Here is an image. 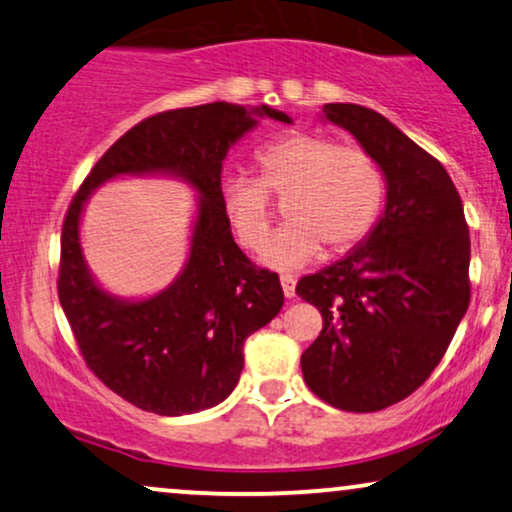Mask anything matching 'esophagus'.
Returning <instances> with one entry per match:
<instances>
[{"mask_svg":"<svg viewBox=\"0 0 512 512\" xmlns=\"http://www.w3.org/2000/svg\"><path fill=\"white\" fill-rule=\"evenodd\" d=\"M281 288H283V295H286L288 300H293V297H295V276L293 274H281Z\"/></svg>","mask_w":512,"mask_h":512,"instance_id":"esophagus-1","label":"esophagus"}]
</instances>
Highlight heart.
Wrapping results in <instances>:
<instances>
[{"instance_id": "heart-1", "label": "heart", "mask_w": 512, "mask_h": 512, "mask_svg": "<svg viewBox=\"0 0 512 512\" xmlns=\"http://www.w3.org/2000/svg\"><path fill=\"white\" fill-rule=\"evenodd\" d=\"M257 179L231 177L219 186V208L245 250H260L274 219L271 196L286 200L288 222L269 238L262 262L297 269L326 248L345 255L368 238L383 215L387 179L361 146L316 132L288 134L255 155Z\"/></svg>"}]
</instances>
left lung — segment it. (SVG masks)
I'll return each instance as SVG.
<instances>
[{
	"mask_svg": "<svg viewBox=\"0 0 512 512\" xmlns=\"http://www.w3.org/2000/svg\"><path fill=\"white\" fill-rule=\"evenodd\" d=\"M323 115L378 158L387 205L364 245L297 281L323 316L302 375L335 409L383 411L430 378L468 312V222L449 172L390 120L357 103Z\"/></svg>",
	"mask_w": 512,
	"mask_h": 512,
	"instance_id": "1",
	"label": "left lung"
}]
</instances>
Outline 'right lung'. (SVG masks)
Instances as JSON below:
<instances>
[{
	"instance_id": "obj_1",
	"label": "right lung",
	"mask_w": 512,
	"mask_h": 512,
	"mask_svg": "<svg viewBox=\"0 0 512 512\" xmlns=\"http://www.w3.org/2000/svg\"><path fill=\"white\" fill-rule=\"evenodd\" d=\"M290 122L274 108L205 103L141 120L115 141L70 200L61 231L58 300L84 364L108 390L158 416L198 413L229 397L243 371V342L283 307L278 274L238 248L219 208L222 160L257 125ZM172 171L201 193L192 255L170 289L144 303L115 301L95 286L79 250V212L118 173Z\"/></svg>"
}]
</instances>
